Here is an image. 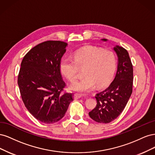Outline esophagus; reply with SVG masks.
<instances>
[{"mask_svg":"<svg viewBox=\"0 0 155 155\" xmlns=\"http://www.w3.org/2000/svg\"><path fill=\"white\" fill-rule=\"evenodd\" d=\"M82 96L81 94H78V93H75L74 95V98L75 100H78L79 98H80Z\"/></svg>","mask_w":155,"mask_h":155,"instance_id":"esophagus-1","label":"esophagus"}]
</instances>
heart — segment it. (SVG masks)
Returning a JSON list of instances; mask_svg holds the SVG:
<instances>
[{"mask_svg":"<svg viewBox=\"0 0 155 155\" xmlns=\"http://www.w3.org/2000/svg\"><path fill=\"white\" fill-rule=\"evenodd\" d=\"M116 58L110 50L86 46L74 51L73 59L63 58L60 71L68 80L74 83L78 78L79 69L83 70L85 76L70 87L72 91L86 92L96 86L100 88L109 83L114 74Z\"/></svg>","mask_w":155,"mask_h":155,"instance_id":"1","label":"heart"}]
</instances>
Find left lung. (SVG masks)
<instances>
[{
  "label": "left lung",
  "mask_w": 155,
  "mask_h": 155,
  "mask_svg": "<svg viewBox=\"0 0 155 155\" xmlns=\"http://www.w3.org/2000/svg\"><path fill=\"white\" fill-rule=\"evenodd\" d=\"M114 50L118 58L116 76L109 87L96 94V106L88 112L93 120L101 124H109L118 118L133 92V68L128 51L119 46Z\"/></svg>",
  "instance_id": "8db88e82"
}]
</instances>
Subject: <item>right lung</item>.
Masks as SVG:
<instances>
[{"instance_id":"right-lung-1","label":"right lung","mask_w":155,"mask_h":155,"mask_svg":"<svg viewBox=\"0 0 155 155\" xmlns=\"http://www.w3.org/2000/svg\"><path fill=\"white\" fill-rule=\"evenodd\" d=\"M67 46L60 41L43 42L32 48L21 62L18 85L22 100L41 122H57L74 100L72 93H62L66 83L59 65Z\"/></svg>"}]
</instances>
